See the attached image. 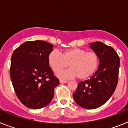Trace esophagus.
Here are the masks:
<instances>
[{
    "label": "esophagus",
    "instance_id": "1",
    "mask_svg": "<svg viewBox=\"0 0 128 128\" xmlns=\"http://www.w3.org/2000/svg\"><path fill=\"white\" fill-rule=\"evenodd\" d=\"M67 82L68 81H66V80H60V83H66V82Z\"/></svg>",
    "mask_w": 128,
    "mask_h": 128
}]
</instances>
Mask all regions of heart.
I'll use <instances>...</instances> for the list:
<instances>
[{"mask_svg":"<svg viewBox=\"0 0 128 128\" xmlns=\"http://www.w3.org/2000/svg\"><path fill=\"white\" fill-rule=\"evenodd\" d=\"M48 63L56 73L65 69L69 65L70 68L58 74L60 78L77 77L79 80H84L90 78L97 70L99 58L95 52L76 47L64 50L62 54L56 50H52L48 54Z\"/></svg>","mask_w":128,"mask_h":128,"instance_id":"heart-1","label":"heart"}]
</instances>
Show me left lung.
<instances>
[{
    "label": "left lung",
    "instance_id": "1",
    "mask_svg": "<svg viewBox=\"0 0 128 128\" xmlns=\"http://www.w3.org/2000/svg\"><path fill=\"white\" fill-rule=\"evenodd\" d=\"M99 58L98 69L90 80L78 82L73 94L75 102L82 108H98L111 98L118 79L120 59L114 48L100 42L90 44Z\"/></svg>",
    "mask_w": 128,
    "mask_h": 128
}]
</instances>
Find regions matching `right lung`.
<instances>
[{
  "instance_id": "right-lung-1",
  "label": "right lung",
  "mask_w": 128,
  "mask_h": 128,
  "mask_svg": "<svg viewBox=\"0 0 128 128\" xmlns=\"http://www.w3.org/2000/svg\"><path fill=\"white\" fill-rule=\"evenodd\" d=\"M53 47L42 40L26 42L11 56L10 78L14 90L20 102L31 109L47 106L60 84L48 63Z\"/></svg>"
}]
</instances>
